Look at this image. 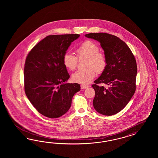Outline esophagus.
<instances>
[{
  "label": "esophagus",
  "mask_w": 158,
  "mask_h": 158,
  "mask_svg": "<svg viewBox=\"0 0 158 158\" xmlns=\"http://www.w3.org/2000/svg\"><path fill=\"white\" fill-rule=\"evenodd\" d=\"M81 89H86L87 88H88L89 86L84 85H81Z\"/></svg>",
  "instance_id": "obj_1"
}]
</instances>
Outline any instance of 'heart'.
Returning a JSON list of instances; mask_svg holds the SVG:
<instances>
[{"label":"heart","mask_w":158,"mask_h":158,"mask_svg":"<svg viewBox=\"0 0 158 158\" xmlns=\"http://www.w3.org/2000/svg\"><path fill=\"white\" fill-rule=\"evenodd\" d=\"M97 44L90 40H87L76 50L77 57L86 58L85 67L87 68L77 71L72 75V81L81 84H88L95 77L96 71L101 73L106 66L107 61L105 54L99 51ZM63 62L69 70H74L77 64V58L70 53H65L63 56Z\"/></svg>","instance_id":"b5f03b06"}]
</instances>
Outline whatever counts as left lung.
<instances>
[{
  "mask_svg": "<svg viewBox=\"0 0 158 158\" xmlns=\"http://www.w3.org/2000/svg\"><path fill=\"white\" fill-rule=\"evenodd\" d=\"M85 36L100 42L107 61L105 69L92 85L96 93L93 106L102 115H115L127 105L135 91V59L128 46L116 36L90 33Z\"/></svg>",
  "mask_w": 158,
  "mask_h": 158,
  "instance_id": "8db88e82",
  "label": "left lung"
}]
</instances>
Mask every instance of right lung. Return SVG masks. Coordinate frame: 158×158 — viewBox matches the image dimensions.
<instances>
[{
    "label": "right lung",
    "instance_id": "1",
    "mask_svg": "<svg viewBox=\"0 0 158 158\" xmlns=\"http://www.w3.org/2000/svg\"><path fill=\"white\" fill-rule=\"evenodd\" d=\"M78 34L54 35L40 41L28 53L24 67V89L29 101L40 114L49 118L64 115L70 108L78 83L69 78L63 56Z\"/></svg>",
    "mask_w": 158,
    "mask_h": 158
}]
</instances>
